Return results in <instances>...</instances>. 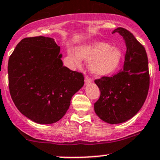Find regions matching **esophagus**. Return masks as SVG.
Wrapping results in <instances>:
<instances>
[{
	"instance_id": "34e87169",
	"label": "esophagus",
	"mask_w": 160,
	"mask_h": 160,
	"mask_svg": "<svg viewBox=\"0 0 160 160\" xmlns=\"http://www.w3.org/2000/svg\"><path fill=\"white\" fill-rule=\"evenodd\" d=\"M92 82V79L91 78H89L88 76H85V85H88V84L91 83Z\"/></svg>"
}]
</instances>
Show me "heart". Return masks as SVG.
<instances>
[{
    "label": "heart",
    "mask_w": 160,
    "mask_h": 160,
    "mask_svg": "<svg viewBox=\"0 0 160 160\" xmlns=\"http://www.w3.org/2000/svg\"><path fill=\"white\" fill-rule=\"evenodd\" d=\"M122 56L119 48L101 41L81 46L76 49V53L68 51V57L73 65L79 66L82 60H88L89 70L97 75H105L116 70Z\"/></svg>",
    "instance_id": "b5f03b06"
}]
</instances>
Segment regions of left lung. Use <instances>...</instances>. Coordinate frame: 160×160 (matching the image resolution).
Wrapping results in <instances>:
<instances>
[{
    "label": "left lung",
    "mask_w": 160,
    "mask_h": 160,
    "mask_svg": "<svg viewBox=\"0 0 160 160\" xmlns=\"http://www.w3.org/2000/svg\"><path fill=\"white\" fill-rule=\"evenodd\" d=\"M125 41L126 52L123 67L112 76H103L94 82L100 96L94 103L98 117L109 124H119L132 119L142 107L150 86L148 58L145 48L133 34L117 28Z\"/></svg>",
    "instance_id": "obj_1"
}]
</instances>
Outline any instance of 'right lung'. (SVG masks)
<instances>
[{
    "label": "right lung",
    "instance_id": "1",
    "mask_svg": "<svg viewBox=\"0 0 160 160\" xmlns=\"http://www.w3.org/2000/svg\"><path fill=\"white\" fill-rule=\"evenodd\" d=\"M60 51L51 38H25L9 58L12 101L21 113L38 124L62 119L72 97L84 85L82 72L62 66Z\"/></svg>",
    "mask_w": 160,
    "mask_h": 160
}]
</instances>
